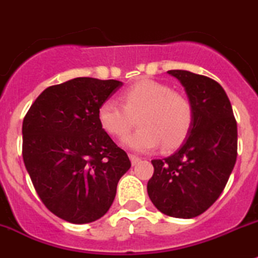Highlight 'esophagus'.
<instances>
[{"label": "esophagus", "mask_w": 258, "mask_h": 258, "mask_svg": "<svg viewBox=\"0 0 258 258\" xmlns=\"http://www.w3.org/2000/svg\"><path fill=\"white\" fill-rule=\"evenodd\" d=\"M130 159H131V163L134 164H138L139 162L141 161V158L140 157H138V155H135V154H130Z\"/></svg>", "instance_id": "1"}]
</instances>
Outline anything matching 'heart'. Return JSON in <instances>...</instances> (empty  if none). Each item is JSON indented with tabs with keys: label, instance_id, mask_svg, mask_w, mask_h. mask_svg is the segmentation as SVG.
<instances>
[{
	"label": "heart",
	"instance_id": "b5f03b06",
	"mask_svg": "<svg viewBox=\"0 0 258 258\" xmlns=\"http://www.w3.org/2000/svg\"><path fill=\"white\" fill-rule=\"evenodd\" d=\"M120 104L108 99L97 108L101 128L113 138H124L138 120V128L124 139V145L136 152L173 149L186 139L192 126V105L187 97L172 91L168 85L144 78L127 87Z\"/></svg>",
	"mask_w": 258,
	"mask_h": 258
}]
</instances>
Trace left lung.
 Returning <instances> with one entry per match:
<instances>
[{
    "instance_id": "8db88e82",
    "label": "left lung",
    "mask_w": 258,
    "mask_h": 258,
    "mask_svg": "<svg viewBox=\"0 0 258 258\" xmlns=\"http://www.w3.org/2000/svg\"><path fill=\"white\" fill-rule=\"evenodd\" d=\"M185 87L192 126L177 152L153 159L150 201L162 213L192 219L217 201L236 162L238 130L233 108L220 83L187 71H168Z\"/></svg>"
}]
</instances>
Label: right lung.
<instances>
[{
    "label": "right lung",
    "instance_id": "right-lung-1",
    "mask_svg": "<svg viewBox=\"0 0 258 258\" xmlns=\"http://www.w3.org/2000/svg\"><path fill=\"white\" fill-rule=\"evenodd\" d=\"M120 86L90 77L50 86L23 120V159L34 189L48 211L72 224L103 217L131 167L96 115Z\"/></svg>",
    "mask_w": 258,
    "mask_h": 258
}]
</instances>
